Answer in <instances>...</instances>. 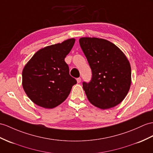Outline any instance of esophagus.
<instances>
[{
  "label": "esophagus",
  "mask_w": 153,
  "mask_h": 153,
  "mask_svg": "<svg viewBox=\"0 0 153 153\" xmlns=\"http://www.w3.org/2000/svg\"><path fill=\"white\" fill-rule=\"evenodd\" d=\"M76 81L78 83H80L81 82V78H77Z\"/></svg>",
  "instance_id": "obj_1"
}]
</instances>
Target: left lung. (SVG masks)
Here are the masks:
<instances>
[{
    "instance_id": "1",
    "label": "left lung",
    "mask_w": 153,
    "mask_h": 153,
    "mask_svg": "<svg viewBox=\"0 0 153 153\" xmlns=\"http://www.w3.org/2000/svg\"><path fill=\"white\" fill-rule=\"evenodd\" d=\"M80 47L90 66L92 78L83 89L93 105L108 109L119 105L131 84V68L125 54L104 39L81 38Z\"/></svg>"
}]
</instances>
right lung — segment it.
I'll list each match as a JSON object with an SVG mask.
<instances>
[{"label": "right lung", "mask_w": 153, "mask_h": 153, "mask_svg": "<svg viewBox=\"0 0 153 153\" xmlns=\"http://www.w3.org/2000/svg\"><path fill=\"white\" fill-rule=\"evenodd\" d=\"M75 39H67L39 50L25 65L22 84L26 94L36 105L53 108L68 98L76 80L69 74L65 58Z\"/></svg>", "instance_id": "1"}]
</instances>
